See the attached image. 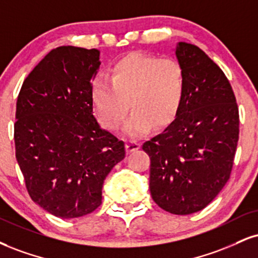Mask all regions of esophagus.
I'll return each instance as SVG.
<instances>
[{
  "instance_id": "1",
  "label": "esophagus",
  "mask_w": 258,
  "mask_h": 258,
  "mask_svg": "<svg viewBox=\"0 0 258 258\" xmlns=\"http://www.w3.org/2000/svg\"><path fill=\"white\" fill-rule=\"evenodd\" d=\"M141 148V143L138 141H127L126 142V150L127 153H132V151L138 150Z\"/></svg>"
}]
</instances>
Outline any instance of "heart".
<instances>
[{"mask_svg":"<svg viewBox=\"0 0 258 258\" xmlns=\"http://www.w3.org/2000/svg\"><path fill=\"white\" fill-rule=\"evenodd\" d=\"M185 95L184 70L173 58L132 52L113 64L110 80L97 77L91 99L105 128L116 131L130 108L125 125L130 137H141L150 126H167L178 115Z\"/></svg>","mask_w":258,"mask_h":258,"instance_id":"obj_1","label":"heart"}]
</instances>
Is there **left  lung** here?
<instances>
[{
  "mask_svg": "<svg viewBox=\"0 0 258 258\" xmlns=\"http://www.w3.org/2000/svg\"><path fill=\"white\" fill-rule=\"evenodd\" d=\"M185 95L178 115L143 144L150 157L151 197L163 210L187 215L206 208L228 181L239 139L235 96L222 70L202 49L179 42Z\"/></svg>",
  "mask_w": 258,
  "mask_h": 258,
  "instance_id": "8db88e82",
  "label": "left lung"
}]
</instances>
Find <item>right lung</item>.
I'll return each instance as SVG.
<instances>
[{"label": "right lung", "mask_w": 258, "mask_h": 258, "mask_svg": "<svg viewBox=\"0 0 258 258\" xmlns=\"http://www.w3.org/2000/svg\"><path fill=\"white\" fill-rule=\"evenodd\" d=\"M97 49H52L31 71L18 96L15 157L35 203L61 219L92 213L102 186L125 157V143L94 116Z\"/></svg>", "instance_id": "right-lung-1"}]
</instances>
